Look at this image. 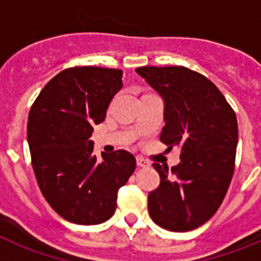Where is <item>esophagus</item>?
I'll list each match as a JSON object with an SVG mask.
<instances>
[{"instance_id": "esophagus-1", "label": "esophagus", "mask_w": 261, "mask_h": 261, "mask_svg": "<svg viewBox=\"0 0 261 261\" xmlns=\"http://www.w3.org/2000/svg\"><path fill=\"white\" fill-rule=\"evenodd\" d=\"M136 162H137V166L138 167H149V162H146V161H145V159H142L141 156H137V158H136Z\"/></svg>"}]
</instances>
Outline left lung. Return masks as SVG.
<instances>
[{
  "label": "left lung",
  "mask_w": 261,
  "mask_h": 261,
  "mask_svg": "<svg viewBox=\"0 0 261 261\" xmlns=\"http://www.w3.org/2000/svg\"><path fill=\"white\" fill-rule=\"evenodd\" d=\"M163 100L161 141L180 146V162L154 165L161 183L149 193L151 220L170 231H191L222 204L234 172L238 123L225 96L204 75L184 66L136 69Z\"/></svg>",
  "instance_id": "obj_1"
}]
</instances>
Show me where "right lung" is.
<instances>
[{
	"label": "right lung",
	"mask_w": 261,
	"mask_h": 261,
	"mask_svg": "<svg viewBox=\"0 0 261 261\" xmlns=\"http://www.w3.org/2000/svg\"><path fill=\"white\" fill-rule=\"evenodd\" d=\"M123 71L98 66L60 71L32 105L27 141L41 193L57 214L77 225L106 222L116 211L117 191L136 168L125 150L102 153L90 140L123 87Z\"/></svg>",
	"instance_id": "right-lung-1"
}]
</instances>
